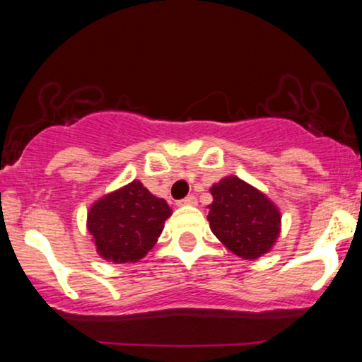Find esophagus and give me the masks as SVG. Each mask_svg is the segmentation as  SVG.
I'll return each instance as SVG.
<instances>
[{"mask_svg":"<svg viewBox=\"0 0 362 362\" xmlns=\"http://www.w3.org/2000/svg\"><path fill=\"white\" fill-rule=\"evenodd\" d=\"M195 204H197V199H195L194 195H189V197L178 201V206H195Z\"/></svg>","mask_w":362,"mask_h":362,"instance_id":"obj_1","label":"esophagus"}]
</instances>
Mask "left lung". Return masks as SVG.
<instances>
[{"label":"left lung","instance_id":"1","mask_svg":"<svg viewBox=\"0 0 362 362\" xmlns=\"http://www.w3.org/2000/svg\"><path fill=\"white\" fill-rule=\"evenodd\" d=\"M211 231L228 250L255 260L272 250L281 233V211L271 199L242 178L230 175L211 187Z\"/></svg>","mask_w":362,"mask_h":362}]
</instances>
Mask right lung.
<instances>
[{
	"instance_id": "add662e5",
	"label": "right lung",
	"mask_w": 362,
	"mask_h": 362,
	"mask_svg": "<svg viewBox=\"0 0 362 362\" xmlns=\"http://www.w3.org/2000/svg\"><path fill=\"white\" fill-rule=\"evenodd\" d=\"M170 216L165 199L132 180L90 206L86 228L103 260L127 264L141 260L155 247Z\"/></svg>"
}]
</instances>
